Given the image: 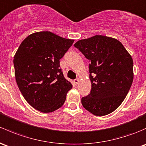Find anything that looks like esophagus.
<instances>
[{
	"instance_id": "34e87169",
	"label": "esophagus",
	"mask_w": 146,
	"mask_h": 146,
	"mask_svg": "<svg viewBox=\"0 0 146 146\" xmlns=\"http://www.w3.org/2000/svg\"><path fill=\"white\" fill-rule=\"evenodd\" d=\"M79 82H80L79 78H76V79L74 80V82L76 83V85H78V84L79 83Z\"/></svg>"
}]
</instances>
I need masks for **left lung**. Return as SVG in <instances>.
<instances>
[{"label":"left lung","instance_id":"1","mask_svg":"<svg viewBox=\"0 0 146 146\" xmlns=\"http://www.w3.org/2000/svg\"><path fill=\"white\" fill-rule=\"evenodd\" d=\"M74 47L90 61L92 89L81 99L82 105L96 116L111 113L120 106L132 84L131 55L119 40L104 36L80 40Z\"/></svg>","mask_w":146,"mask_h":146}]
</instances>
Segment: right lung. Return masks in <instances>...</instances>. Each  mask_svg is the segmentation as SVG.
Masks as SVG:
<instances>
[{
    "label": "right lung",
    "mask_w": 146,
    "mask_h": 146,
    "mask_svg": "<svg viewBox=\"0 0 146 146\" xmlns=\"http://www.w3.org/2000/svg\"><path fill=\"white\" fill-rule=\"evenodd\" d=\"M49 31L29 36L14 57L15 78L26 101L42 113L57 110L66 101L71 83L64 78L59 60L73 45Z\"/></svg>",
    "instance_id": "add662e5"
}]
</instances>
